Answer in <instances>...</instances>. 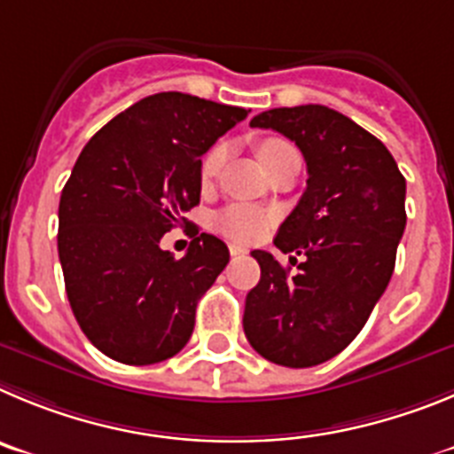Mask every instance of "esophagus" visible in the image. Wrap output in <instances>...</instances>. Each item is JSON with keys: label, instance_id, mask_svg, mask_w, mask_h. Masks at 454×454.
<instances>
[{"label": "esophagus", "instance_id": "esophagus-1", "mask_svg": "<svg viewBox=\"0 0 454 454\" xmlns=\"http://www.w3.org/2000/svg\"><path fill=\"white\" fill-rule=\"evenodd\" d=\"M228 251H231V255H232V257H237V255H247V248L239 247V244H228Z\"/></svg>", "mask_w": 454, "mask_h": 454}]
</instances>
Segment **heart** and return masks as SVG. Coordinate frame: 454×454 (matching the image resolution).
I'll return each instance as SVG.
<instances>
[{"label": "heart", "mask_w": 454, "mask_h": 454, "mask_svg": "<svg viewBox=\"0 0 454 454\" xmlns=\"http://www.w3.org/2000/svg\"><path fill=\"white\" fill-rule=\"evenodd\" d=\"M289 142L278 140V137H269V140L260 142L257 146V158L260 162H269L273 156H278L280 151L289 149ZM223 162V146H212L206 153L201 162V181L210 183L212 178L217 176L219 167ZM271 226V217H269L264 210H257V207L242 206V203H235V206L223 207L222 212L215 215V228H217L222 235L237 239V242H255Z\"/></svg>", "instance_id": "obj_1"}]
</instances>
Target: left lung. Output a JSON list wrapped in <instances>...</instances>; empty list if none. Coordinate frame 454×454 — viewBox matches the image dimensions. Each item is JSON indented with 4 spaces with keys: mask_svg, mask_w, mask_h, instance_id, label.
I'll return each instance as SVG.
<instances>
[{
    "mask_svg": "<svg viewBox=\"0 0 454 454\" xmlns=\"http://www.w3.org/2000/svg\"><path fill=\"white\" fill-rule=\"evenodd\" d=\"M251 126L296 142L308 187L273 239L305 260L289 276L271 253H251L260 283L244 333L273 364L308 369L341 353L385 294L407 223L405 176L378 137L328 106L273 108Z\"/></svg>",
    "mask_w": 454,
    "mask_h": 454,
    "instance_id": "obj_1",
    "label": "left lung"
}]
</instances>
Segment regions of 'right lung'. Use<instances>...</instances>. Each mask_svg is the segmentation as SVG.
Masks as SVG:
<instances>
[{"instance_id": "1", "label": "right lung", "mask_w": 454, "mask_h": 454, "mask_svg": "<svg viewBox=\"0 0 454 454\" xmlns=\"http://www.w3.org/2000/svg\"><path fill=\"white\" fill-rule=\"evenodd\" d=\"M248 110L158 92L110 120L83 146L59 206V257L85 337L110 359L145 366L190 341L199 298L228 247L194 228L181 260L162 251L199 206L201 156Z\"/></svg>"}]
</instances>
